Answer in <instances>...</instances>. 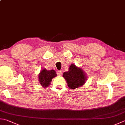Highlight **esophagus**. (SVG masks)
Instances as JSON below:
<instances>
[{"mask_svg": "<svg viewBox=\"0 0 125 125\" xmlns=\"http://www.w3.org/2000/svg\"><path fill=\"white\" fill-rule=\"evenodd\" d=\"M57 75H59V76L62 75V72H61V71H57Z\"/></svg>", "mask_w": 125, "mask_h": 125, "instance_id": "esophagus-1", "label": "esophagus"}]
</instances>
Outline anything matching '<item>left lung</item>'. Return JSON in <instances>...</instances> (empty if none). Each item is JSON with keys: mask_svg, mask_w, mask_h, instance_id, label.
Instances as JSON below:
<instances>
[{"mask_svg": "<svg viewBox=\"0 0 125 125\" xmlns=\"http://www.w3.org/2000/svg\"><path fill=\"white\" fill-rule=\"evenodd\" d=\"M63 77L67 81L68 86L70 89H75L83 85L87 80V76L82 68L77 67L72 64L69 70L63 74Z\"/></svg>", "mask_w": 125, "mask_h": 125, "instance_id": "8db88e82", "label": "left lung"}]
</instances>
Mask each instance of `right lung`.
I'll list each match as a JSON object with an SVG mask.
<instances>
[{
	"mask_svg": "<svg viewBox=\"0 0 125 125\" xmlns=\"http://www.w3.org/2000/svg\"><path fill=\"white\" fill-rule=\"evenodd\" d=\"M57 76L54 70H47L46 69H43L38 75V80L40 83L44 88H47L50 84L52 78Z\"/></svg>",
	"mask_w": 125,
	"mask_h": 125,
	"instance_id": "obj_1",
	"label": "right lung"
}]
</instances>
